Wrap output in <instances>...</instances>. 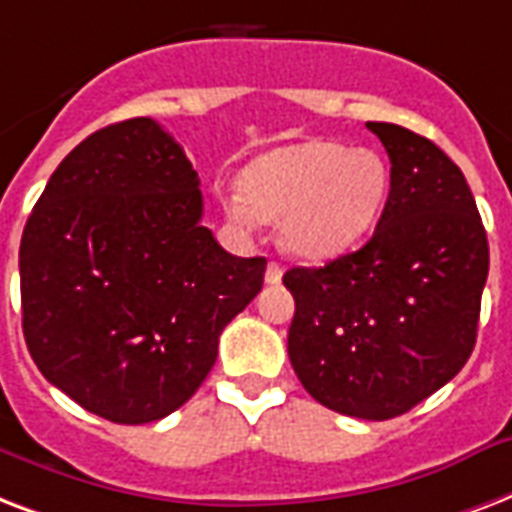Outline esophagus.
<instances>
[{
    "instance_id": "esophagus-1",
    "label": "esophagus",
    "mask_w": 512,
    "mask_h": 512,
    "mask_svg": "<svg viewBox=\"0 0 512 512\" xmlns=\"http://www.w3.org/2000/svg\"><path fill=\"white\" fill-rule=\"evenodd\" d=\"M264 280H267L269 285H280V280H283V267H280L277 261H269L267 272H264Z\"/></svg>"
}]
</instances>
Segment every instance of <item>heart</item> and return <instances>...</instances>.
I'll return each mask as SVG.
<instances>
[{
	"label": "heart",
	"instance_id": "b5f03b06",
	"mask_svg": "<svg viewBox=\"0 0 512 512\" xmlns=\"http://www.w3.org/2000/svg\"><path fill=\"white\" fill-rule=\"evenodd\" d=\"M387 162L366 146L301 141L264 154L243 173L227 205L237 224L280 221V243L299 259H331L350 248L387 197Z\"/></svg>",
	"mask_w": 512,
	"mask_h": 512
}]
</instances>
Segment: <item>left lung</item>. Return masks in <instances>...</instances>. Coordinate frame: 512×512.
Listing matches in <instances>:
<instances>
[{"instance_id":"8db88e82","label":"left lung","mask_w":512,"mask_h":512,"mask_svg":"<svg viewBox=\"0 0 512 512\" xmlns=\"http://www.w3.org/2000/svg\"><path fill=\"white\" fill-rule=\"evenodd\" d=\"M390 157L374 235L293 267L288 358L312 398L358 419L406 414L454 379L478 334L489 240L462 170L425 136L366 122Z\"/></svg>"}]
</instances>
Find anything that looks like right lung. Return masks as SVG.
Segmentation results:
<instances>
[{
    "mask_svg": "<svg viewBox=\"0 0 512 512\" xmlns=\"http://www.w3.org/2000/svg\"><path fill=\"white\" fill-rule=\"evenodd\" d=\"M200 219L197 170L149 117L95 130L47 181L21 237L23 336L90 414H173L261 291L267 259L232 256Z\"/></svg>",
    "mask_w": 512,
    "mask_h": 512,
    "instance_id": "1",
    "label": "right lung"
}]
</instances>
